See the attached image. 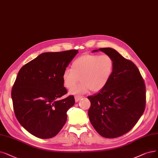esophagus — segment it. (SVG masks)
Listing matches in <instances>:
<instances>
[{
    "mask_svg": "<svg viewBox=\"0 0 158 158\" xmlns=\"http://www.w3.org/2000/svg\"><path fill=\"white\" fill-rule=\"evenodd\" d=\"M74 98H75V101L76 102H78V101L80 100V98H81V97H80V96H75V97H74Z\"/></svg>",
    "mask_w": 158,
    "mask_h": 158,
    "instance_id": "34e87169",
    "label": "esophagus"
}]
</instances>
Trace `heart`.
Listing matches in <instances>:
<instances>
[{"label":"heart","instance_id":"obj_1","mask_svg":"<svg viewBox=\"0 0 158 158\" xmlns=\"http://www.w3.org/2000/svg\"><path fill=\"white\" fill-rule=\"evenodd\" d=\"M114 69V61L107 54H85L76 59L71 69L62 74L64 86L70 89L79 81L82 82L70 90L73 94L87 93L91 90L98 92L108 84Z\"/></svg>","mask_w":158,"mask_h":158}]
</instances>
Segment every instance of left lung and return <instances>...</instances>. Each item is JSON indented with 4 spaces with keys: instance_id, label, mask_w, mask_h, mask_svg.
Wrapping results in <instances>:
<instances>
[{
    "instance_id": "obj_1",
    "label": "left lung",
    "mask_w": 158,
    "mask_h": 158,
    "mask_svg": "<svg viewBox=\"0 0 158 158\" xmlns=\"http://www.w3.org/2000/svg\"><path fill=\"white\" fill-rule=\"evenodd\" d=\"M114 61V69L102 90L88 96L90 122L106 138H115L128 132L136 124L146 106V86L137 66L115 49L101 48Z\"/></svg>"
}]
</instances>
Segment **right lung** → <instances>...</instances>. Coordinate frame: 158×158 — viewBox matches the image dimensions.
<instances>
[{
  "label": "right lung",
  "instance_id": "add662e5",
  "mask_svg": "<svg viewBox=\"0 0 158 158\" xmlns=\"http://www.w3.org/2000/svg\"><path fill=\"white\" fill-rule=\"evenodd\" d=\"M78 50L45 52L21 67L11 89L15 117L29 133L52 138L65 125L74 96L59 100L67 93L62 74Z\"/></svg>",
  "mask_w": 158,
  "mask_h": 158
}]
</instances>
